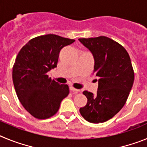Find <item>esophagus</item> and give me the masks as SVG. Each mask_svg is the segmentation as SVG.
I'll list each match as a JSON object with an SVG mask.
<instances>
[{"instance_id":"1","label":"esophagus","mask_w":147,"mask_h":147,"mask_svg":"<svg viewBox=\"0 0 147 147\" xmlns=\"http://www.w3.org/2000/svg\"><path fill=\"white\" fill-rule=\"evenodd\" d=\"M70 90H71V91H73V92H74L75 93H77L78 92L80 91V90H78V89H76V88H73V87H70Z\"/></svg>"}]
</instances>
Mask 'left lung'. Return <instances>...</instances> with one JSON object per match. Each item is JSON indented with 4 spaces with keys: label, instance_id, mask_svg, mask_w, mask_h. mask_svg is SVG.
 Returning a JSON list of instances; mask_svg holds the SVG:
<instances>
[{
    "label": "left lung",
    "instance_id": "8db88e82",
    "mask_svg": "<svg viewBox=\"0 0 147 147\" xmlns=\"http://www.w3.org/2000/svg\"><path fill=\"white\" fill-rule=\"evenodd\" d=\"M94 58L93 73L98 80L96 94L85 90L88 98L80 109L88 121L98 124L112 119L121 110L134 82V71L129 54L122 45L105 36L79 39Z\"/></svg>",
    "mask_w": 147,
    "mask_h": 147
}]
</instances>
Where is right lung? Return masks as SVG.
<instances>
[{"instance_id":"add662e5","label":"right lung","mask_w":147,"mask_h":147,"mask_svg":"<svg viewBox=\"0 0 147 147\" xmlns=\"http://www.w3.org/2000/svg\"><path fill=\"white\" fill-rule=\"evenodd\" d=\"M74 41L56 34L39 36L29 40L17 56L14 87L23 107L36 119L53 116L69 93L67 85H60L47 74L57 67L61 49Z\"/></svg>"}]
</instances>
